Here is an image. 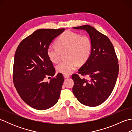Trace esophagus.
Returning a JSON list of instances; mask_svg holds the SVG:
<instances>
[{"label": "esophagus", "instance_id": "obj_1", "mask_svg": "<svg viewBox=\"0 0 132 132\" xmlns=\"http://www.w3.org/2000/svg\"><path fill=\"white\" fill-rule=\"evenodd\" d=\"M63 77H64V78H69L70 77L69 75H66V74H64V75H63Z\"/></svg>", "mask_w": 132, "mask_h": 132}]
</instances>
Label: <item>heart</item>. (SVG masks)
<instances>
[{"label": "heart", "mask_w": 132, "mask_h": 132, "mask_svg": "<svg viewBox=\"0 0 132 132\" xmlns=\"http://www.w3.org/2000/svg\"><path fill=\"white\" fill-rule=\"evenodd\" d=\"M58 46L51 45L47 50L50 60L57 63L60 61L61 52L65 51L66 60L60 62L57 68L58 72L70 74L79 65L88 61L92 50V43L88 36L80 35L76 32L66 31L63 33L56 41Z\"/></svg>", "instance_id": "1"}]
</instances>
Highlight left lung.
I'll use <instances>...</instances> for the list:
<instances>
[{
    "label": "left lung",
    "mask_w": 132,
    "mask_h": 132,
    "mask_svg": "<svg viewBox=\"0 0 132 132\" xmlns=\"http://www.w3.org/2000/svg\"><path fill=\"white\" fill-rule=\"evenodd\" d=\"M73 28L86 30L91 38L92 50L88 61L78 72L90 79L72 74V92L82 104L96 106L104 102L113 91L119 74L118 59L109 39L95 28L85 25Z\"/></svg>",
    "instance_id": "1"
}]
</instances>
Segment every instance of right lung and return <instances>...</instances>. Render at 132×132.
<instances>
[{
    "instance_id": "1",
    "label": "right lung",
    "mask_w": 132,
    "mask_h": 132,
    "mask_svg": "<svg viewBox=\"0 0 132 132\" xmlns=\"http://www.w3.org/2000/svg\"><path fill=\"white\" fill-rule=\"evenodd\" d=\"M64 28L40 29L22 41L16 50L13 81L20 96L28 105L37 110L51 108L57 103L64 78L56 75L54 67L47 54L54 38ZM55 76L49 82L46 77Z\"/></svg>"
}]
</instances>
